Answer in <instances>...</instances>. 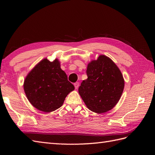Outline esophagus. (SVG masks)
I'll return each mask as SVG.
<instances>
[{
  "label": "esophagus",
  "mask_w": 155,
  "mask_h": 155,
  "mask_svg": "<svg viewBox=\"0 0 155 155\" xmlns=\"http://www.w3.org/2000/svg\"><path fill=\"white\" fill-rule=\"evenodd\" d=\"M74 87H75V88L77 89V88L79 87V84L78 82H76V83H75L74 84Z\"/></svg>",
  "instance_id": "34e87169"
}]
</instances>
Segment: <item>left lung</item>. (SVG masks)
<instances>
[{
	"instance_id": "left-lung-1",
	"label": "left lung",
	"mask_w": 155,
	"mask_h": 155,
	"mask_svg": "<svg viewBox=\"0 0 155 155\" xmlns=\"http://www.w3.org/2000/svg\"><path fill=\"white\" fill-rule=\"evenodd\" d=\"M88 78L78 91L89 110L97 114L113 109L122 94L125 82L123 75L110 58L100 55L87 65Z\"/></svg>"
}]
</instances>
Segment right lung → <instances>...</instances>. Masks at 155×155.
Returning <instances> with one entry per match:
<instances>
[{
	"label": "right lung",
	"mask_w": 155,
	"mask_h": 155,
	"mask_svg": "<svg viewBox=\"0 0 155 155\" xmlns=\"http://www.w3.org/2000/svg\"><path fill=\"white\" fill-rule=\"evenodd\" d=\"M23 87L30 104L44 112L59 109L65 97L74 90L66 73L61 68L58 59L53 61L47 58L41 60L28 74Z\"/></svg>",
	"instance_id": "right-lung-1"
}]
</instances>
